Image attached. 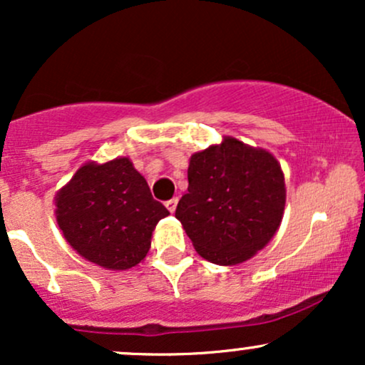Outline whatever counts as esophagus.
I'll use <instances>...</instances> for the list:
<instances>
[{
  "mask_svg": "<svg viewBox=\"0 0 365 365\" xmlns=\"http://www.w3.org/2000/svg\"><path fill=\"white\" fill-rule=\"evenodd\" d=\"M177 204H178L177 197H173V199L166 200V207H168L170 212H175V209H177Z\"/></svg>",
  "mask_w": 365,
  "mask_h": 365,
  "instance_id": "34e87169",
  "label": "esophagus"
}]
</instances>
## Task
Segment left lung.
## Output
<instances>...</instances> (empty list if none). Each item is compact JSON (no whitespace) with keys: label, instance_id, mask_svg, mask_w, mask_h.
I'll return each mask as SVG.
<instances>
[{"label":"left lung","instance_id":"8db88e82","mask_svg":"<svg viewBox=\"0 0 365 365\" xmlns=\"http://www.w3.org/2000/svg\"><path fill=\"white\" fill-rule=\"evenodd\" d=\"M188 192L177 220L197 254L220 266H235L269 244L282 223L287 188L271 153L225 137L190 156Z\"/></svg>","mask_w":365,"mask_h":365}]
</instances>
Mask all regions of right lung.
Listing matches in <instances>:
<instances>
[{"instance_id":"1","label":"right lung","mask_w":365,"mask_h":365,"mask_svg":"<svg viewBox=\"0 0 365 365\" xmlns=\"http://www.w3.org/2000/svg\"><path fill=\"white\" fill-rule=\"evenodd\" d=\"M54 202L65 240L83 259L111 271L144 261L158 221L170 215L128 158L86 163Z\"/></svg>"}]
</instances>
